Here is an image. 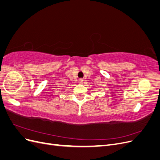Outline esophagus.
Masks as SVG:
<instances>
[{"mask_svg":"<svg viewBox=\"0 0 160 160\" xmlns=\"http://www.w3.org/2000/svg\"><path fill=\"white\" fill-rule=\"evenodd\" d=\"M78 81H79V83H83V79H79Z\"/></svg>","mask_w":160,"mask_h":160,"instance_id":"1","label":"esophagus"}]
</instances>
